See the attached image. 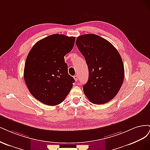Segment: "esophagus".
Masks as SVG:
<instances>
[{"label":"esophagus","mask_w":150,"mask_h":150,"mask_svg":"<svg viewBox=\"0 0 150 150\" xmlns=\"http://www.w3.org/2000/svg\"><path fill=\"white\" fill-rule=\"evenodd\" d=\"M74 78L75 80L76 81H78V78H79V76H78V75H75V76H74Z\"/></svg>","instance_id":"1"}]
</instances>
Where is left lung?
I'll return each instance as SVG.
<instances>
[{"label":"left lung","instance_id":"8db88e82","mask_svg":"<svg viewBox=\"0 0 150 150\" xmlns=\"http://www.w3.org/2000/svg\"><path fill=\"white\" fill-rule=\"evenodd\" d=\"M76 45L88 68V80L83 86L85 95L91 102L98 105L112 100L125 77L119 52L108 40L92 33L77 37Z\"/></svg>","mask_w":150,"mask_h":150}]
</instances>
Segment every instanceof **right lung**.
<instances>
[{"mask_svg":"<svg viewBox=\"0 0 150 150\" xmlns=\"http://www.w3.org/2000/svg\"><path fill=\"white\" fill-rule=\"evenodd\" d=\"M75 37L53 34L38 41L28 53L23 76L33 97L43 104L61 103L75 80L69 75L64 56L74 46Z\"/></svg>","mask_w":150,"mask_h":150,"instance_id":"add662e5","label":"right lung"}]
</instances>
